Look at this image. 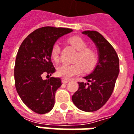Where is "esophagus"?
Listing matches in <instances>:
<instances>
[{"label":"esophagus","instance_id":"1","mask_svg":"<svg viewBox=\"0 0 134 134\" xmlns=\"http://www.w3.org/2000/svg\"><path fill=\"white\" fill-rule=\"evenodd\" d=\"M70 81V80H67V79H65V78H62V82L63 83H69Z\"/></svg>","mask_w":134,"mask_h":134}]
</instances>
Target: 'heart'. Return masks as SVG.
<instances>
[{"label":"heart","mask_w":134,"mask_h":134,"mask_svg":"<svg viewBox=\"0 0 134 134\" xmlns=\"http://www.w3.org/2000/svg\"><path fill=\"white\" fill-rule=\"evenodd\" d=\"M68 42L77 51L73 64H62L57 67V74L63 78L69 79L72 77L82 73L83 68L86 71L92 70L97 63L98 55L96 51L91 48H88V43L83 38L78 36H74L69 38ZM60 44L56 42L51 48V58L55 62L59 60L60 57ZM83 67V68L82 67Z\"/></svg>","instance_id":"b5f03b06"}]
</instances>
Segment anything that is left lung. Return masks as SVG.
<instances>
[{"instance_id": "8db88e82", "label": "left lung", "mask_w": 134, "mask_h": 134, "mask_svg": "<svg viewBox=\"0 0 134 134\" xmlns=\"http://www.w3.org/2000/svg\"><path fill=\"white\" fill-rule=\"evenodd\" d=\"M98 51V62L91 73L83 78L87 83H78L79 88L72 96L74 104L84 112L99 109L113 93L119 74V59L112 45L99 32L86 30Z\"/></svg>"}]
</instances>
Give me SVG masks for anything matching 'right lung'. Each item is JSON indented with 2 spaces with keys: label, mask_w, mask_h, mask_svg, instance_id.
<instances>
[{
  "label": "right lung",
  "mask_w": 134,
  "mask_h": 134,
  "mask_svg": "<svg viewBox=\"0 0 134 134\" xmlns=\"http://www.w3.org/2000/svg\"><path fill=\"white\" fill-rule=\"evenodd\" d=\"M72 32V29L43 27L35 30L25 38L19 48L15 61L16 89L26 106L38 114L53 109L55 93L62 86L51 62V48L58 39Z\"/></svg>",
  "instance_id": "obj_1"
}]
</instances>
